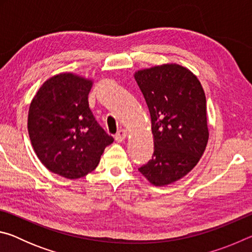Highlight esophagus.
<instances>
[{"mask_svg": "<svg viewBox=\"0 0 252 252\" xmlns=\"http://www.w3.org/2000/svg\"><path fill=\"white\" fill-rule=\"evenodd\" d=\"M126 138V131L123 130V129L119 130L118 133L116 134V140H117V141L118 142H122V141H125Z\"/></svg>", "mask_w": 252, "mask_h": 252, "instance_id": "34e87169", "label": "esophagus"}]
</instances>
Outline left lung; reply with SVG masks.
Segmentation results:
<instances>
[{"mask_svg":"<svg viewBox=\"0 0 252 252\" xmlns=\"http://www.w3.org/2000/svg\"><path fill=\"white\" fill-rule=\"evenodd\" d=\"M136 83L151 116L155 151L139 171L152 185L167 186L193 169L209 132L204 91L192 72L178 64L138 71Z\"/></svg>","mask_w":252,"mask_h":252,"instance_id":"obj_1","label":"left lung"}]
</instances>
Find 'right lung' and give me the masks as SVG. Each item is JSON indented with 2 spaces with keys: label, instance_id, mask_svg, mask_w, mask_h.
Here are the masks:
<instances>
[{
  "label": "right lung",
  "instance_id": "obj_1",
  "mask_svg": "<svg viewBox=\"0 0 252 252\" xmlns=\"http://www.w3.org/2000/svg\"><path fill=\"white\" fill-rule=\"evenodd\" d=\"M92 81L61 73L45 81L29 110L28 130L37 158L50 171L67 179L96 168L114 141L89 108Z\"/></svg>",
  "mask_w": 252,
  "mask_h": 252
}]
</instances>
